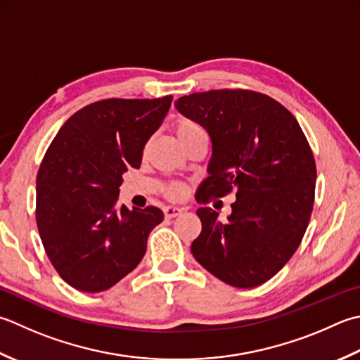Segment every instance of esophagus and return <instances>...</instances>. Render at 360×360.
I'll use <instances>...</instances> for the list:
<instances>
[{"instance_id":"obj_1","label":"esophagus","mask_w":360,"mask_h":360,"mask_svg":"<svg viewBox=\"0 0 360 360\" xmlns=\"http://www.w3.org/2000/svg\"><path fill=\"white\" fill-rule=\"evenodd\" d=\"M182 214V209L179 207H174V206H165L164 207V215L165 218H174Z\"/></svg>"}]
</instances>
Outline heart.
<instances>
[{"label": "heart", "mask_w": 360, "mask_h": 360, "mask_svg": "<svg viewBox=\"0 0 360 360\" xmlns=\"http://www.w3.org/2000/svg\"><path fill=\"white\" fill-rule=\"evenodd\" d=\"M173 131L176 134V137H178V140L181 142V145H184L186 142H188L190 139L198 136V134H202L200 126L190 118H178V120H176L174 124H173ZM186 192H187V187L182 184V182H173V184H168L164 188V195L167 196V198L174 200V201L184 198Z\"/></svg>", "instance_id": "1"}]
</instances>
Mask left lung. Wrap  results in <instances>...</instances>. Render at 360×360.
Returning a JSON list of instances; mask_svg holds the SVG:
<instances>
[{
    "mask_svg": "<svg viewBox=\"0 0 360 360\" xmlns=\"http://www.w3.org/2000/svg\"><path fill=\"white\" fill-rule=\"evenodd\" d=\"M176 109L207 131L209 178L196 200L236 193L228 221L200 207L192 255L223 283H266L300 246L314 209L316 167L297 118L269 95L221 89L179 98Z\"/></svg>",
    "mask_w": 360,
    "mask_h": 360,
    "instance_id": "8db88e82",
    "label": "left lung"
}]
</instances>
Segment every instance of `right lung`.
Masks as SVG:
<instances>
[{"instance_id": "1", "label": "right lung", "mask_w": 360, "mask_h": 360, "mask_svg": "<svg viewBox=\"0 0 360 360\" xmlns=\"http://www.w3.org/2000/svg\"><path fill=\"white\" fill-rule=\"evenodd\" d=\"M109 98L70 117L37 173L35 221L56 271L76 290L98 293L115 285L145 256L162 210L118 206L128 168L142 164L143 148L172 105Z\"/></svg>"}]
</instances>
